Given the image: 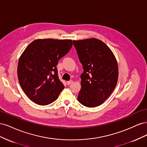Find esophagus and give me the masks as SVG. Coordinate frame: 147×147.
I'll list each match as a JSON object with an SVG mask.
<instances>
[{"mask_svg":"<svg viewBox=\"0 0 147 147\" xmlns=\"http://www.w3.org/2000/svg\"><path fill=\"white\" fill-rule=\"evenodd\" d=\"M73 83V81L72 80H70V81H67V84H68V85H69V84H70L71 83Z\"/></svg>","mask_w":147,"mask_h":147,"instance_id":"esophagus-1","label":"esophagus"}]
</instances>
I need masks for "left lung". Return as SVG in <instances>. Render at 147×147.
<instances>
[{
	"mask_svg": "<svg viewBox=\"0 0 147 147\" xmlns=\"http://www.w3.org/2000/svg\"><path fill=\"white\" fill-rule=\"evenodd\" d=\"M83 65L81 90L77 99L88 107L103 104L116 87L118 67L112 51L95 38L73 40Z\"/></svg>",
	"mask_w": 147,
	"mask_h": 147,
	"instance_id": "1",
	"label": "left lung"
}]
</instances>
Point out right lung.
<instances>
[{
	"instance_id": "right-lung-1",
	"label": "right lung",
	"mask_w": 147,
	"mask_h": 147,
	"mask_svg": "<svg viewBox=\"0 0 147 147\" xmlns=\"http://www.w3.org/2000/svg\"><path fill=\"white\" fill-rule=\"evenodd\" d=\"M72 40L37 39L20 57L18 78L22 90L32 102L45 105L58 97L64 86L56 65L72 48Z\"/></svg>"
}]
</instances>
